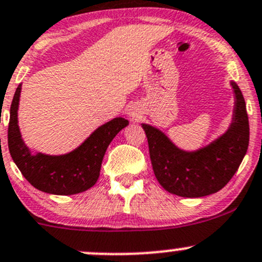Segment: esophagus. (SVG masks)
<instances>
[{"label": "esophagus", "instance_id": "34e87169", "mask_svg": "<svg viewBox=\"0 0 262 262\" xmlns=\"http://www.w3.org/2000/svg\"><path fill=\"white\" fill-rule=\"evenodd\" d=\"M129 116L132 118V120L134 121H138L139 119L142 118V109L139 106H132L130 109H129Z\"/></svg>", "mask_w": 262, "mask_h": 262}]
</instances>
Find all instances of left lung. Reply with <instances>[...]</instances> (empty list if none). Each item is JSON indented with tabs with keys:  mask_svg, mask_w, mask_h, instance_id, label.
Returning a JSON list of instances; mask_svg holds the SVG:
<instances>
[{
	"mask_svg": "<svg viewBox=\"0 0 262 262\" xmlns=\"http://www.w3.org/2000/svg\"><path fill=\"white\" fill-rule=\"evenodd\" d=\"M234 94L232 123L226 133L196 150L179 148L163 132L142 124L149 147L156 179L171 194L202 198L223 189L244 160L250 141V125L241 90L231 82Z\"/></svg>",
	"mask_w": 262,
	"mask_h": 262,
	"instance_id": "obj_1",
	"label": "left lung"
}]
</instances>
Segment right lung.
Returning <instances> with one entry per match:
<instances>
[{
    "mask_svg": "<svg viewBox=\"0 0 262 262\" xmlns=\"http://www.w3.org/2000/svg\"><path fill=\"white\" fill-rule=\"evenodd\" d=\"M21 83L12 99L9 123V150L18 170L35 189L54 195H73L96 184L102 158L114 137L129 121L114 118L96 129L81 146L66 155H33L21 138L17 121Z\"/></svg>",
    "mask_w": 262,
    "mask_h": 262,
    "instance_id": "add662e5",
    "label": "right lung"
}]
</instances>
